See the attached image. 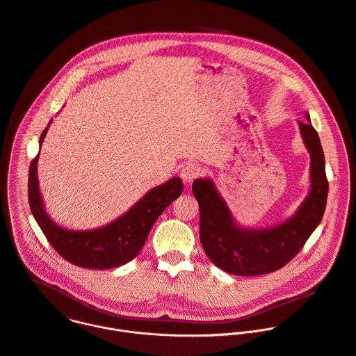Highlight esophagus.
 <instances>
[{"label":"esophagus","instance_id":"1","mask_svg":"<svg viewBox=\"0 0 356 356\" xmlns=\"http://www.w3.org/2000/svg\"><path fill=\"white\" fill-rule=\"evenodd\" d=\"M200 175H201V168L197 166L195 163H187V165L181 169V173H180L183 181L187 183V184L193 183Z\"/></svg>","mask_w":356,"mask_h":356}]
</instances>
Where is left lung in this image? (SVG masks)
Returning a JSON list of instances; mask_svg holds the SVG:
<instances>
[{"label":"left lung","mask_w":356,"mask_h":356,"mask_svg":"<svg viewBox=\"0 0 356 356\" xmlns=\"http://www.w3.org/2000/svg\"><path fill=\"white\" fill-rule=\"evenodd\" d=\"M299 122L310 152L312 188L298 212L284 223L268 229H243L233 218L211 180L197 179L193 194L200 205V241L209 260L225 273L242 277L268 274L288 264L305 246L323 219L328 181L325 161L317 131Z\"/></svg>","instance_id":"8db88e82"}]
</instances>
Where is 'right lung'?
Listing matches in <instances>:
<instances>
[{
  "label": "right lung",
  "instance_id": "right-lung-1",
  "mask_svg": "<svg viewBox=\"0 0 356 356\" xmlns=\"http://www.w3.org/2000/svg\"><path fill=\"white\" fill-rule=\"evenodd\" d=\"M46 133L47 127L40 136V145ZM38 158L39 155L29 168L31 211L54 250L68 263L82 268L108 270L136 259L156 219L183 191L181 180L173 177L147 193L130 211L114 222L93 230H68L56 225L43 209L38 183Z\"/></svg>",
  "mask_w": 356,
  "mask_h": 356
}]
</instances>
